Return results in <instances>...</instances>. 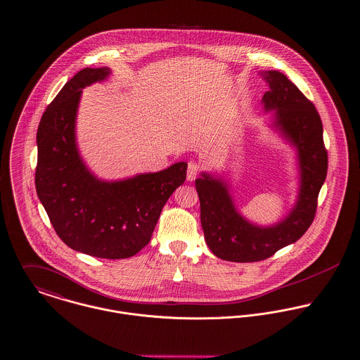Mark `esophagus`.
I'll use <instances>...</instances> for the list:
<instances>
[{"mask_svg":"<svg viewBox=\"0 0 360 360\" xmlns=\"http://www.w3.org/2000/svg\"><path fill=\"white\" fill-rule=\"evenodd\" d=\"M200 171H202L200 164H198L196 161H189V164H188V172H186V179H188V181H195Z\"/></svg>","mask_w":360,"mask_h":360,"instance_id":"1","label":"esophagus"}]
</instances>
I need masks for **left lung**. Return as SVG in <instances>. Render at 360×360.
<instances>
[{
	"label": "left lung",
	"instance_id": "1",
	"mask_svg": "<svg viewBox=\"0 0 360 360\" xmlns=\"http://www.w3.org/2000/svg\"><path fill=\"white\" fill-rule=\"evenodd\" d=\"M263 76L270 87L263 96L264 111H276L273 127L297 151L300 186L292 212L276 225L259 226L238 213L224 181L209 174L195 181L206 243L217 257L236 263L269 259L307 231L328 168L323 124L313 103L284 73L267 71Z\"/></svg>",
	"mask_w": 360,
	"mask_h": 360
}]
</instances>
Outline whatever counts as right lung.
<instances>
[{
  "label": "right lung",
  "instance_id": "right-lung-1",
  "mask_svg": "<svg viewBox=\"0 0 360 360\" xmlns=\"http://www.w3.org/2000/svg\"><path fill=\"white\" fill-rule=\"evenodd\" d=\"M108 68H84L46 108L37 129L36 192L61 240L101 259L135 256L150 242L161 210L186 179V162L122 181H100L82 161L75 138L82 89Z\"/></svg>",
  "mask_w": 360,
  "mask_h": 360
}]
</instances>
